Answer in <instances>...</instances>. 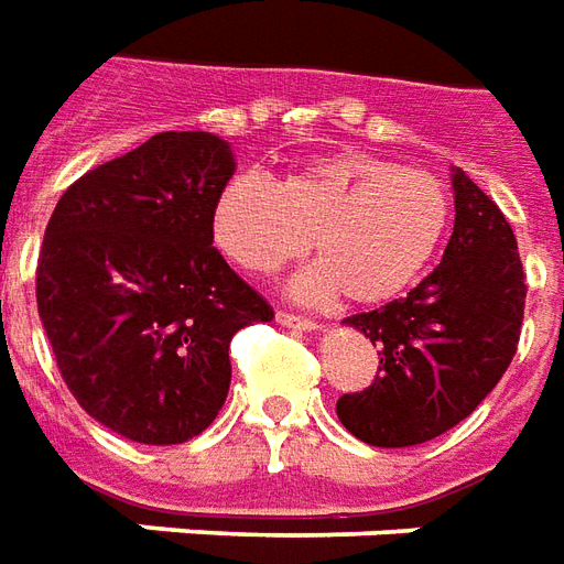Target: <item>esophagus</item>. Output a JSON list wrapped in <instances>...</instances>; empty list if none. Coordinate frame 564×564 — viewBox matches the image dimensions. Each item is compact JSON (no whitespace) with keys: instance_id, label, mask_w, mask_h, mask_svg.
I'll use <instances>...</instances> for the list:
<instances>
[{"instance_id":"obj_1","label":"esophagus","mask_w":564,"mask_h":564,"mask_svg":"<svg viewBox=\"0 0 564 564\" xmlns=\"http://www.w3.org/2000/svg\"><path fill=\"white\" fill-rule=\"evenodd\" d=\"M274 319H278L281 325H286V328H299V332H316V328H319L314 319H307V316H299V314H286V311H278Z\"/></svg>"}]
</instances>
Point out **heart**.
Wrapping results in <instances>:
<instances>
[{"label":"heart","instance_id":"b5f03b06","mask_svg":"<svg viewBox=\"0 0 564 564\" xmlns=\"http://www.w3.org/2000/svg\"><path fill=\"white\" fill-rule=\"evenodd\" d=\"M452 220V194L427 170L377 154H323L278 182L232 178L215 199L212 236L248 274L271 278L314 245L295 278L302 302L346 293L356 304L398 299L419 281Z\"/></svg>","mask_w":564,"mask_h":564}]
</instances>
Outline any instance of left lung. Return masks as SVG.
<instances>
[{
	"label": "left lung",
	"instance_id": "left-lung-1",
	"mask_svg": "<svg viewBox=\"0 0 564 564\" xmlns=\"http://www.w3.org/2000/svg\"><path fill=\"white\" fill-rule=\"evenodd\" d=\"M454 232L424 281L379 311L344 319L377 346L373 386L337 400V419L377 448L436 440L473 415L511 365L527 274L494 199L452 170Z\"/></svg>",
	"mask_w": 564,
	"mask_h": 564
}]
</instances>
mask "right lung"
<instances>
[{"instance_id":"1","label":"right lung","mask_w":564,"mask_h":564,"mask_svg":"<svg viewBox=\"0 0 564 564\" xmlns=\"http://www.w3.org/2000/svg\"><path fill=\"white\" fill-rule=\"evenodd\" d=\"M227 140L164 131L62 194L37 257V316L91 419L143 445L206 431L229 391V340L274 311L212 248Z\"/></svg>"}]
</instances>
